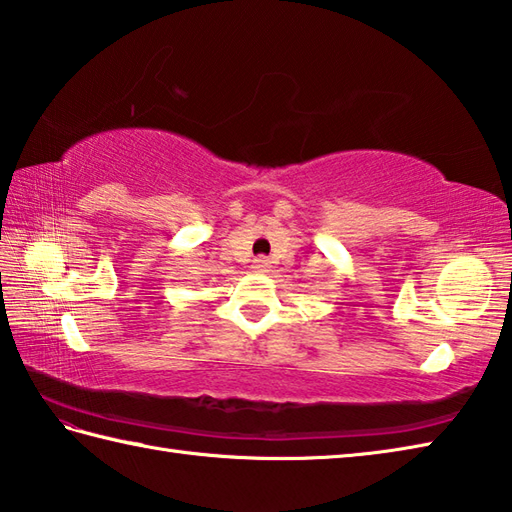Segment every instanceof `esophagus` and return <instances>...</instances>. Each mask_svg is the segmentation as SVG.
<instances>
[{
    "label": "esophagus",
    "mask_w": 512,
    "mask_h": 512,
    "mask_svg": "<svg viewBox=\"0 0 512 512\" xmlns=\"http://www.w3.org/2000/svg\"><path fill=\"white\" fill-rule=\"evenodd\" d=\"M269 267H271V265H269V260H267V258H256L252 269H254V271H258V274H267Z\"/></svg>",
    "instance_id": "1"
}]
</instances>
